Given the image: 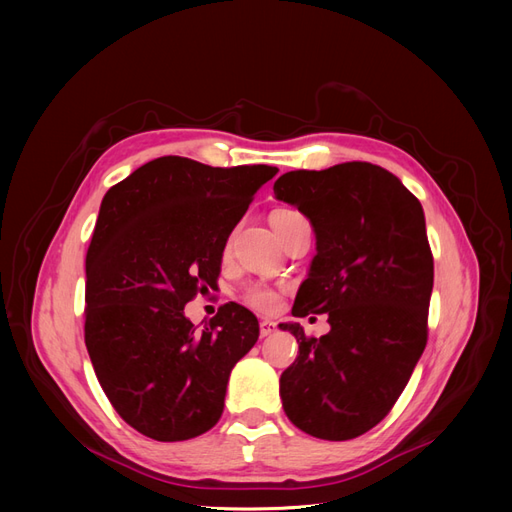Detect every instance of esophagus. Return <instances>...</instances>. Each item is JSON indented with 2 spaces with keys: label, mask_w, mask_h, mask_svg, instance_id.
<instances>
[{
  "label": "esophagus",
  "mask_w": 512,
  "mask_h": 512,
  "mask_svg": "<svg viewBox=\"0 0 512 512\" xmlns=\"http://www.w3.org/2000/svg\"><path fill=\"white\" fill-rule=\"evenodd\" d=\"M259 332H261L263 338H265V336H272V334L276 332V321H272V319H261Z\"/></svg>",
  "instance_id": "esophagus-1"
}]
</instances>
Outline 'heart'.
Returning a JSON list of instances; mask_svg holds the SVG:
<instances>
[{"label":"heart","mask_w":512,"mask_h":512,"mask_svg":"<svg viewBox=\"0 0 512 512\" xmlns=\"http://www.w3.org/2000/svg\"><path fill=\"white\" fill-rule=\"evenodd\" d=\"M284 213H292V209H276L272 215H284ZM242 299H245V303L249 307L263 311V313H270V311L278 309V305L282 301V294L272 286L253 284L245 290V294H242Z\"/></svg>","instance_id":"heart-1"}]
</instances>
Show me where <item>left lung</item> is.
I'll list each match as a JSON object with an SVG mask.
<instances>
[{
	"mask_svg": "<svg viewBox=\"0 0 512 512\" xmlns=\"http://www.w3.org/2000/svg\"><path fill=\"white\" fill-rule=\"evenodd\" d=\"M274 193L307 215L317 238L292 315L328 313L330 324L321 338L280 324L299 342L280 378L282 407L309 436L353 440L390 413L427 344L434 257L423 207L367 161L286 172Z\"/></svg>",
	"mask_w": 512,
	"mask_h": 512,
	"instance_id": "8db88e82",
	"label": "left lung"
}]
</instances>
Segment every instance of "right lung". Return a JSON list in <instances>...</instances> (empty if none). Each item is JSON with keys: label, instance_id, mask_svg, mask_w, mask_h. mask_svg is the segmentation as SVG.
I'll use <instances>...</instances> for the list:
<instances>
[{"label": "right lung", "instance_id": "right-lung-1", "mask_svg": "<svg viewBox=\"0 0 512 512\" xmlns=\"http://www.w3.org/2000/svg\"><path fill=\"white\" fill-rule=\"evenodd\" d=\"M276 172L168 155L101 201L85 261V344L112 407L147 438L191 440L222 417L259 321L230 301L197 330L184 305L218 288L226 240Z\"/></svg>", "mask_w": 512, "mask_h": 512}]
</instances>
